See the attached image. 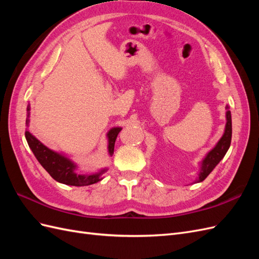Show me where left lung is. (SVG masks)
<instances>
[{"instance_id": "8db88e82", "label": "left lung", "mask_w": 259, "mask_h": 259, "mask_svg": "<svg viewBox=\"0 0 259 259\" xmlns=\"http://www.w3.org/2000/svg\"><path fill=\"white\" fill-rule=\"evenodd\" d=\"M227 109H228V107H227ZM226 117H227V123H226V128H225L224 135L221 138V140L217 143L215 148L211 149V150L205 156V159L203 160L200 175H199V178L195 180V183L203 182V180H204L209 175L210 171L215 168L217 164L222 161L226 152L228 151V149L231 144V136H232L231 113L229 110H227Z\"/></svg>"}]
</instances>
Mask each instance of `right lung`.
<instances>
[{"label": "right lung", "instance_id": "1", "mask_svg": "<svg viewBox=\"0 0 259 259\" xmlns=\"http://www.w3.org/2000/svg\"><path fill=\"white\" fill-rule=\"evenodd\" d=\"M27 111H28V115H27L26 124L29 125V114H30V112H29L30 106L29 105L27 107ZM121 130L122 128H120V127H114V128L109 131V133H108V139H109L108 149H109V153H110V155L113 154L115 139H116L117 135H119ZM25 135H26L28 145H29L31 150H32L33 154L35 155L37 161L40 162V164L45 168V170L48 171V173L55 180H56V182L65 184V185L81 187V186L93 185L95 183H98L99 180H101L100 175L104 174V171L106 169H103L100 173L93 174V175L77 174L74 171L75 165L69 159H67L66 156L61 155L57 152L52 151L51 149L45 147L42 143L38 142V140L33 135H31L28 131H26Z\"/></svg>", "mask_w": 259, "mask_h": 259}]
</instances>
